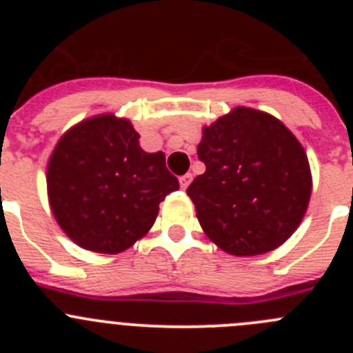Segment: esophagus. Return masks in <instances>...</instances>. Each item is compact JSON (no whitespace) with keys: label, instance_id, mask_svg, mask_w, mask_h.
<instances>
[{"label":"esophagus","instance_id":"esophagus-1","mask_svg":"<svg viewBox=\"0 0 353 353\" xmlns=\"http://www.w3.org/2000/svg\"><path fill=\"white\" fill-rule=\"evenodd\" d=\"M191 181H193V174H184V176H181L179 177L181 188H183V190H186V188L191 184Z\"/></svg>","mask_w":353,"mask_h":353}]
</instances>
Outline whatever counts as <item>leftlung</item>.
Listing matches in <instances>:
<instances>
[{"label":"left lung","mask_w":353,"mask_h":353,"mask_svg":"<svg viewBox=\"0 0 353 353\" xmlns=\"http://www.w3.org/2000/svg\"><path fill=\"white\" fill-rule=\"evenodd\" d=\"M198 159L206 170L186 193L201 229L220 249L263 254L295 232L312 179L304 148L282 121L236 108L203 128Z\"/></svg>","instance_id":"8db88e82"}]
</instances>
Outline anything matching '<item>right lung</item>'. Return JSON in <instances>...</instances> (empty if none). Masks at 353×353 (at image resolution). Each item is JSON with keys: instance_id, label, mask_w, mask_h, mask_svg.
<instances>
[{"instance_id": "obj_1", "label": "right lung", "mask_w": 353, "mask_h": 353, "mask_svg": "<svg viewBox=\"0 0 353 353\" xmlns=\"http://www.w3.org/2000/svg\"><path fill=\"white\" fill-rule=\"evenodd\" d=\"M128 119L112 114L71 128L48 163L49 205L73 243L102 254L131 248L154 225L160 201L179 190L163 152L147 154Z\"/></svg>"}]
</instances>
